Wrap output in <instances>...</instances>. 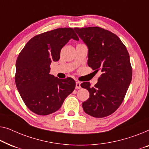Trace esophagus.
Segmentation results:
<instances>
[{
    "label": "esophagus",
    "mask_w": 149,
    "mask_h": 149,
    "mask_svg": "<svg viewBox=\"0 0 149 149\" xmlns=\"http://www.w3.org/2000/svg\"><path fill=\"white\" fill-rule=\"evenodd\" d=\"M75 88L80 89L81 88V83L79 81H76L75 82Z\"/></svg>",
    "instance_id": "obj_1"
}]
</instances>
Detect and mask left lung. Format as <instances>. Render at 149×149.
<instances>
[{"label": "left lung", "instance_id": "1", "mask_svg": "<svg viewBox=\"0 0 149 149\" xmlns=\"http://www.w3.org/2000/svg\"><path fill=\"white\" fill-rule=\"evenodd\" d=\"M88 49V65L101 75L94 87L81 84L90 97L82 103L86 113L100 118L114 113L123 102L132 77V69L126 47L115 33L99 27L74 28Z\"/></svg>", "mask_w": 149, "mask_h": 149}]
</instances>
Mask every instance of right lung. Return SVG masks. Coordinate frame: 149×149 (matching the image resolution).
<instances>
[{"mask_svg": "<svg viewBox=\"0 0 149 149\" xmlns=\"http://www.w3.org/2000/svg\"><path fill=\"white\" fill-rule=\"evenodd\" d=\"M70 39L79 40L74 29H55L35 36L19 54L16 86L26 105L36 114L56 111L74 91L72 78L59 79L49 74L51 62L59 60L61 50Z\"/></svg>", "mask_w": 149, "mask_h": 149, "instance_id": "right-lung-1", "label": "right lung"}]
</instances>
